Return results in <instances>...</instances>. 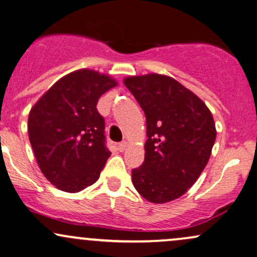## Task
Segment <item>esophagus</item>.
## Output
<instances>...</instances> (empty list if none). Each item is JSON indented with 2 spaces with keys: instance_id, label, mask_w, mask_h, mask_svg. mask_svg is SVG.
Segmentation results:
<instances>
[{
  "instance_id": "obj_1",
  "label": "esophagus",
  "mask_w": 257,
  "mask_h": 257,
  "mask_svg": "<svg viewBox=\"0 0 257 257\" xmlns=\"http://www.w3.org/2000/svg\"><path fill=\"white\" fill-rule=\"evenodd\" d=\"M127 146V142H121V143H119V146H117V150H119V152H125Z\"/></svg>"
}]
</instances>
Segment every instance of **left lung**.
Returning a JSON list of instances; mask_svg holds the SVG:
<instances>
[{
	"instance_id": "obj_1",
	"label": "left lung",
	"mask_w": 257,
	"mask_h": 257,
	"mask_svg": "<svg viewBox=\"0 0 257 257\" xmlns=\"http://www.w3.org/2000/svg\"><path fill=\"white\" fill-rule=\"evenodd\" d=\"M123 84L147 119L146 155L132 171L134 186L152 203L177 200L196 183L212 155L216 138L212 111L170 75H130Z\"/></svg>"
}]
</instances>
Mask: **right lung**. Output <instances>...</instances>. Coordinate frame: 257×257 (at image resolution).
Masks as SVG:
<instances>
[{"mask_svg":"<svg viewBox=\"0 0 257 257\" xmlns=\"http://www.w3.org/2000/svg\"><path fill=\"white\" fill-rule=\"evenodd\" d=\"M117 85L110 75L81 68L63 75L33 104L27 132L39 170L65 192L97 182L110 152L98 98Z\"/></svg>","mask_w":257,"mask_h":257,"instance_id":"right-lung-1","label":"right lung"}]
</instances>
